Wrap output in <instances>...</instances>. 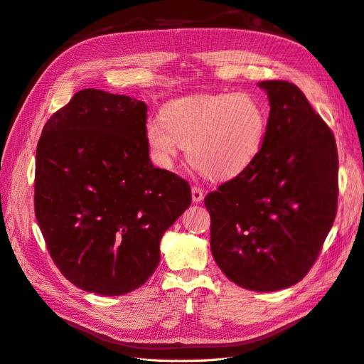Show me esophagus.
Listing matches in <instances>:
<instances>
[{
    "mask_svg": "<svg viewBox=\"0 0 364 364\" xmlns=\"http://www.w3.org/2000/svg\"><path fill=\"white\" fill-rule=\"evenodd\" d=\"M191 197H193V202L194 203H200L203 200V191L200 188H197V186H193V188H191Z\"/></svg>",
    "mask_w": 364,
    "mask_h": 364,
    "instance_id": "1",
    "label": "esophagus"
}]
</instances>
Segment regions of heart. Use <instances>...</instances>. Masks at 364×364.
<instances>
[{
    "instance_id": "heart-1",
    "label": "heart",
    "mask_w": 364,
    "mask_h": 364,
    "mask_svg": "<svg viewBox=\"0 0 364 364\" xmlns=\"http://www.w3.org/2000/svg\"><path fill=\"white\" fill-rule=\"evenodd\" d=\"M266 132V109L247 92L178 98L144 127L161 164H171L182 146L194 167L217 181L245 173L259 156Z\"/></svg>"
}]
</instances>
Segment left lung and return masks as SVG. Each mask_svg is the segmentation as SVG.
<instances>
[{
  "label": "left lung",
  "instance_id": "left-lung-1",
  "mask_svg": "<svg viewBox=\"0 0 364 364\" xmlns=\"http://www.w3.org/2000/svg\"><path fill=\"white\" fill-rule=\"evenodd\" d=\"M258 86L270 103L262 150L245 173L209 193L205 206L213 257L226 278L277 291L305 277L334 223L338 156L331 129L299 87Z\"/></svg>",
  "mask_w": 364,
  "mask_h": 364
}]
</instances>
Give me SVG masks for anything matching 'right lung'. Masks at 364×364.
Returning <instances> with one entry per match:
<instances>
[{"mask_svg": "<svg viewBox=\"0 0 364 364\" xmlns=\"http://www.w3.org/2000/svg\"><path fill=\"white\" fill-rule=\"evenodd\" d=\"M146 123L144 102L90 87L43 126L35 214L54 264L85 291L141 287L165 230L191 205L188 182L153 167Z\"/></svg>", "mask_w": 364, "mask_h": 364, "instance_id": "add662e5", "label": "right lung"}]
</instances>
